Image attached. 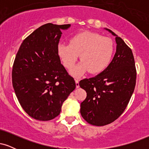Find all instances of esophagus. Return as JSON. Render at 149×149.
<instances>
[{
    "label": "esophagus",
    "mask_w": 149,
    "mask_h": 149,
    "mask_svg": "<svg viewBox=\"0 0 149 149\" xmlns=\"http://www.w3.org/2000/svg\"><path fill=\"white\" fill-rule=\"evenodd\" d=\"M76 81V88H79V80H75Z\"/></svg>",
    "instance_id": "34e87169"
}]
</instances>
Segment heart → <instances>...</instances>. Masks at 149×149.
I'll use <instances>...</instances> for the list:
<instances>
[{
  "label": "heart",
  "instance_id": "1",
  "mask_svg": "<svg viewBox=\"0 0 149 149\" xmlns=\"http://www.w3.org/2000/svg\"><path fill=\"white\" fill-rule=\"evenodd\" d=\"M114 46L112 40L101 34L84 31L71 37L70 43H59L57 52L63 64L71 69L80 55L83 61L71 71V75L80 76L87 71L91 73L102 72L112 59Z\"/></svg>",
  "mask_w": 149,
  "mask_h": 149
}]
</instances>
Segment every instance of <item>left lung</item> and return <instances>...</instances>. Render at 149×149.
Masks as SVG:
<instances>
[{
	"mask_svg": "<svg viewBox=\"0 0 149 149\" xmlns=\"http://www.w3.org/2000/svg\"><path fill=\"white\" fill-rule=\"evenodd\" d=\"M116 36V51L111 62L100 74L80 80L87 92L80 104V114L88 123L104 126L111 123L123 113L136 84V68L132 49L121 38Z\"/></svg>",
	"mask_w": 149,
	"mask_h": 149,
	"instance_id": "obj_1",
	"label": "left lung"
}]
</instances>
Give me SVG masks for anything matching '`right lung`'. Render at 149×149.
Returning a JSON list of instances; mask_svg holds the SVG:
<instances>
[{
  "label": "right lung",
  "instance_id": "1",
  "mask_svg": "<svg viewBox=\"0 0 149 149\" xmlns=\"http://www.w3.org/2000/svg\"><path fill=\"white\" fill-rule=\"evenodd\" d=\"M71 24L48 23L22 42L12 71L15 95L25 112L38 120H50L76 88L73 77L61 64L57 46L61 30Z\"/></svg>",
  "mask_w": 149,
  "mask_h": 149
}]
</instances>
